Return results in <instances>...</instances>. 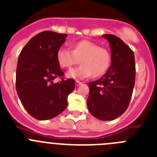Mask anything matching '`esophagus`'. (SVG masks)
Here are the masks:
<instances>
[{"mask_svg":"<svg viewBox=\"0 0 157 157\" xmlns=\"http://www.w3.org/2000/svg\"><path fill=\"white\" fill-rule=\"evenodd\" d=\"M81 84H82L81 82H79V81H78V80H76V81H75V86H78L81 85Z\"/></svg>","mask_w":157,"mask_h":157,"instance_id":"esophagus-1","label":"esophagus"}]
</instances>
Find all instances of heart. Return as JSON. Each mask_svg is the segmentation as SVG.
Segmentation results:
<instances>
[{
	"mask_svg": "<svg viewBox=\"0 0 157 157\" xmlns=\"http://www.w3.org/2000/svg\"><path fill=\"white\" fill-rule=\"evenodd\" d=\"M56 59L63 68H69L78 63L81 66L71 69L67 76L75 79H83L94 75H103L111 63V54L107 48L87 40L75 43L73 48L61 47L56 52Z\"/></svg>",
	"mask_w": 157,
	"mask_h": 157,
	"instance_id": "1",
	"label": "heart"
}]
</instances>
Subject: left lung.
<instances>
[{"label":"left lung","instance_id":"left-lung-1","mask_svg":"<svg viewBox=\"0 0 157 157\" xmlns=\"http://www.w3.org/2000/svg\"><path fill=\"white\" fill-rule=\"evenodd\" d=\"M111 49V65L98 80L89 82L87 106L92 116L103 121L115 120L128 108L135 82L134 52L120 37L104 34Z\"/></svg>","mask_w":157,"mask_h":157}]
</instances>
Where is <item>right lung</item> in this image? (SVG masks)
Instances as JSON below:
<instances>
[{
  "instance_id": "right-lung-1",
  "label": "right lung",
  "mask_w": 157,
  "mask_h": 157,
  "mask_svg": "<svg viewBox=\"0 0 157 157\" xmlns=\"http://www.w3.org/2000/svg\"><path fill=\"white\" fill-rule=\"evenodd\" d=\"M66 34L43 31L34 36L22 49L16 68V91L21 103L36 120H47L59 115L67 106V97L75 90V80L64 75L56 52L66 41Z\"/></svg>"
}]
</instances>
